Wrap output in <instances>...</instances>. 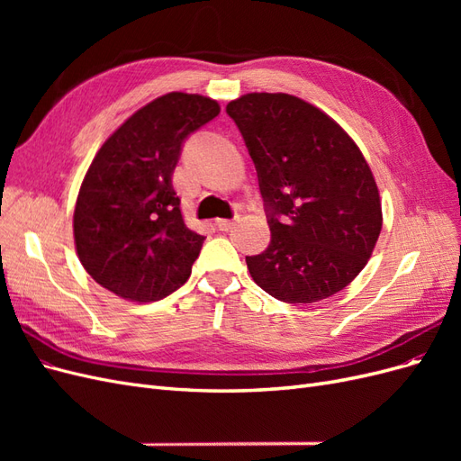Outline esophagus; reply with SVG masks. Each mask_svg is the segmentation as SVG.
<instances>
[{"label":"esophagus","mask_w":461,"mask_h":461,"mask_svg":"<svg viewBox=\"0 0 461 461\" xmlns=\"http://www.w3.org/2000/svg\"><path fill=\"white\" fill-rule=\"evenodd\" d=\"M236 222H239V217H234V219H217L215 225H217L219 230H230L236 225Z\"/></svg>","instance_id":"1"}]
</instances>
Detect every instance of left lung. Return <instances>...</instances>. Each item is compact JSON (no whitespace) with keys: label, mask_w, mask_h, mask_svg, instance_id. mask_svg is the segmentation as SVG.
<instances>
[{"label":"left lung","mask_w":461,"mask_h":461,"mask_svg":"<svg viewBox=\"0 0 461 461\" xmlns=\"http://www.w3.org/2000/svg\"><path fill=\"white\" fill-rule=\"evenodd\" d=\"M252 158L271 242L246 256L249 275L286 303L337 294L366 267L383 227L359 148L337 122L288 94H246L227 105Z\"/></svg>","instance_id":"1"}]
</instances>
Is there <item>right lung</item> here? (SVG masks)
<instances>
[{"label":"right lung","instance_id":"add662e5","mask_svg":"<svg viewBox=\"0 0 461 461\" xmlns=\"http://www.w3.org/2000/svg\"><path fill=\"white\" fill-rule=\"evenodd\" d=\"M219 104L171 92L138 109L95 153L75 207V244L97 285L132 302H158L183 286L203 236L180 213L173 173L186 138Z\"/></svg>","mask_w":461,"mask_h":461}]
</instances>
